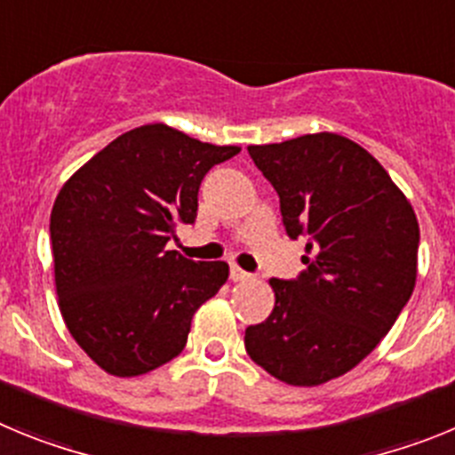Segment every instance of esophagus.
Segmentation results:
<instances>
[{"label": "esophagus", "instance_id": "esophagus-1", "mask_svg": "<svg viewBox=\"0 0 455 455\" xmlns=\"http://www.w3.org/2000/svg\"><path fill=\"white\" fill-rule=\"evenodd\" d=\"M230 277L235 280V283H241V280H248L251 277V273H246L243 268H239L236 264H232L230 267Z\"/></svg>", "mask_w": 455, "mask_h": 455}]
</instances>
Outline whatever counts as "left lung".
<instances>
[{
  "mask_svg": "<svg viewBox=\"0 0 455 455\" xmlns=\"http://www.w3.org/2000/svg\"><path fill=\"white\" fill-rule=\"evenodd\" d=\"M280 196L287 235H307L296 280L273 277L275 307L246 328L255 364L293 387L344 376L380 344L417 280L419 223L380 164L347 136L319 132L248 146Z\"/></svg>",
  "mask_w": 455,
  "mask_h": 455,
  "instance_id": "left-lung-1",
  "label": "left lung"
}]
</instances>
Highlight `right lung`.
<instances>
[{"instance_id":"1","label":"right lung","mask_w":455,"mask_h":455,"mask_svg":"<svg viewBox=\"0 0 455 455\" xmlns=\"http://www.w3.org/2000/svg\"><path fill=\"white\" fill-rule=\"evenodd\" d=\"M236 146H212L164 123L124 132L61 187L50 216L59 309L92 363L143 376L187 347L196 309L230 267L166 251L198 214L209 168Z\"/></svg>"}]
</instances>
